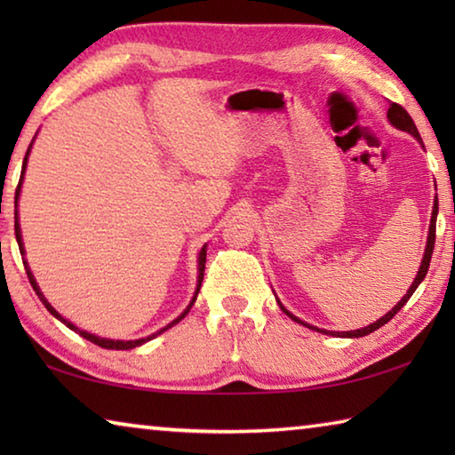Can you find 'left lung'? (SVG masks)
Wrapping results in <instances>:
<instances>
[{
    "instance_id": "1",
    "label": "left lung",
    "mask_w": 455,
    "mask_h": 455,
    "mask_svg": "<svg viewBox=\"0 0 455 455\" xmlns=\"http://www.w3.org/2000/svg\"><path fill=\"white\" fill-rule=\"evenodd\" d=\"M387 120H389V124L391 126H395L397 130H403V132H407V134H411L415 140H419L421 142V136H419V132H418V128H415V124H413V120H411V116L410 114H407L402 106L399 104H389V110H387ZM435 220H437V196H435V200H434V211H431V220H429V233H427V244H426V252H423V259H421V265H419V271H418V275H415V279H413V283H411V287L407 289V292L403 295V299L402 301H399L394 309L391 311H387L383 315L381 319H377L375 323H371V325H367V327H361V329H355V331H327V329H319V327H313V325H309V323H305V321H301L299 317H295V315H292L291 311H287L283 307V303L279 301V299H276V303H279V307H281V311L287 315V317H291L292 321H297L299 325H305V327H309V329H313V331H319V333H323V335H331V337H349V339H353V337H365V335H369V333H373V331H377L379 327H383L385 323L387 321H391L397 315V311L402 309V307L410 301V297L413 295L415 292V289L419 287V283L426 279V275H427V268H429V260H431V252H434V243H435Z\"/></svg>"
}]
</instances>
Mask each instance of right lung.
<instances>
[{
    "label": "right lung",
    "instance_id": "obj_1",
    "mask_svg": "<svg viewBox=\"0 0 455 455\" xmlns=\"http://www.w3.org/2000/svg\"><path fill=\"white\" fill-rule=\"evenodd\" d=\"M32 144H34V140H32ZM32 144H29V148H28V152H26V158H24V166H21V176H20V184H18V190H15V241H18V244H20V252L21 255H24V267H26V273H28V279H29V283H32V287H34V291H36V295L40 297V301L45 305V309H48L53 317H56L58 321H61L64 323V325L68 327V329H72V331H76V333H80L84 339H88V341H92V343H96L98 347H104V349H118V351H126V349H134V347H140L142 343H146V341H150V339H154L156 335H160V333H164L166 329H171V327H174L176 323L179 321H182L184 317H187L188 315V311H190V307L195 305V301H196V297H198V291H200V284H203V276H204V263H206V244L203 246V249H200V252H198V279H196V289H195V297L190 299V303H188V307L187 309H184L179 317H176L172 323H168L166 327H163L160 331H156V333H152V335H148V337H142V339H134V341H122V339H106V337H98V335H94V333H88V331H84V329H80V327H76L72 321H68V319H64L61 317V315L53 309V307L48 303V299L44 297V292L40 291V287H37V283H36V276H34V273L29 271V267H28V260H26V249H24V241H21V228H20V219H18V200H20V192H21V182H24V174H26V166H28V158H29V152H32Z\"/></svg>",
    "mask_w": 455,
    "mask_h": 455
}]
</instances>
